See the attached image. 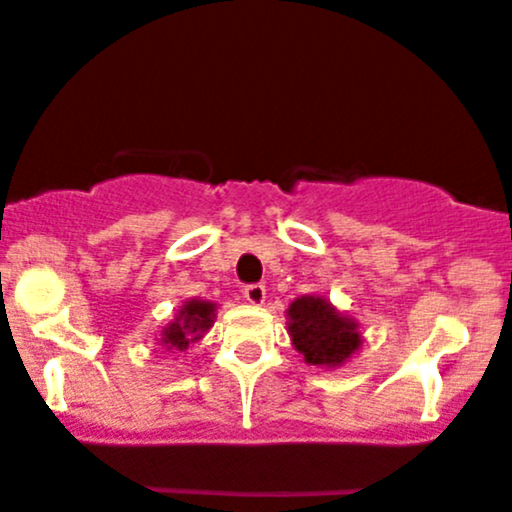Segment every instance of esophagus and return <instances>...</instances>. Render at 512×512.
Instances as JSON below:
<instances>
[{"label":"esophagus","mask_w":512,"mask_h":512,"mask_svg":"<svg viewBox=\"0 0 512 512\" xmlns=\"http://www.w3.org/2000/svg\"><path fill=\"white\" fill-rule=\"evenodd\" d=\"M242 295H245V300L250 302V305H262L267 297V290H265V285L255 282V285H247L245 290H242Z\"/></svg>","instance_id":"1"}]
</instances>
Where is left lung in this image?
<instances>
[{"mask_svg": "<svg viewBox=\"0 0 512 512\" xmlns=\"http://www.w3.org/2000/svg\"><path fill=\"white\" fill-rule=\"evenodd\" d=\"M287 332L305 362L337 367L350 360L362 345L357 322L337 312L325 297L302 295L287 307Z\"/></svg>", "mask_w": 512, "mask_h": 512, "instance_id": "left-lung-1", "label": "left lung"}]
</instances>
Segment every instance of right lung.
I'll use <instances>...</instances> for the list:
<instances>
[{
    "label": "right lung",
    "instance_id": "obj_1",
    "mask_svg": "<svg viewBox=\"0 0 512 512\" xmlns=\"http://www.w3.org/2000/svg\"><path fill=\"white\" fill-rule=\"evenodd\" d=\"M215 322V302L187 300L177 310V317L162 330L160 342L170 352H185L192 342L200 340Z\"/></svg>",
    "mask_w": 512,
    "mask_h": 512
}]
</instances>
